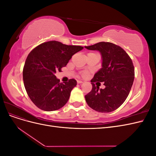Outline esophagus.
I'll return each instance as SVG.
<instances>
[{
	"instance_id": "34e87169",
	"label": "esophagus",
	"mask_w": 156,
	"mask_h": 156,
	"mask_svg": "<svg viewBox=\"0 0 156 156\" xmlns=\"http://www.w3.org/2000/svg\"><path fill=\"white\" fill-rule=\"evenodd\" d=\"M83 82L82 81H80V80H78L77 81V83H79V84H80V83H83Z\"/></svg>"
}]
</instances>
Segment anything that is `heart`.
Segmentation results:
<instances>
[{"instance_id":"b5f03b06","label":"heart","mask_w":156,"mask_h":156,"mask_svg":"<svg viewBox=\"0 0 156 156\" xmlns=\"http://www.w3.org/2000/svg\"><path fill=\"white\" fill-rule=\"evenodd\" d=\"M87 75H88V73L87 72H83V73H82V76L83 77H87Z\"/></svg>"}]
</instances>
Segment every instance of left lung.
Masks as SVG:
<instances>
[{"instance_id":"8db88e82","label":"left lung","mask_w":156,"mask_h":156,"mask_svg":"<svg viewBox=\"0 0 156 156\" xmlns=\"http://www.w3.org/2000/svg\"><path fill=\"white\" fill-rule=\"evenodd\" d=\"M85 48L99 51L102 56V68L90 81L92 89L85 96L86 101L98 112H112L120 107L129 95L135 77L133 62L121 47L111 42H99ZM99 82H104V89L95 85Z\"/></svg>"}]
</instances>
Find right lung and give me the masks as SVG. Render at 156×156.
Listing matches in <instances>:
<instances>
[{"instance_id":"add662e5","label":"right lung","mask_w":156,"mask_h":156,"mask_svg":"<svg viewBox=\"0 0 156 156\" xmlns=\"http://www.w3.org/2000/svg\"><path fill=\"white\" fill-rule=\"evenodd\" d=\"M83 49L81 46L50 41L30 52L23 67V77L28 95L37 107L53 111L68 102L71 91L77 85L76 80L71 79L62 83L55 74L61 72L72 56Z\"/></svg>"}]
</instances>
